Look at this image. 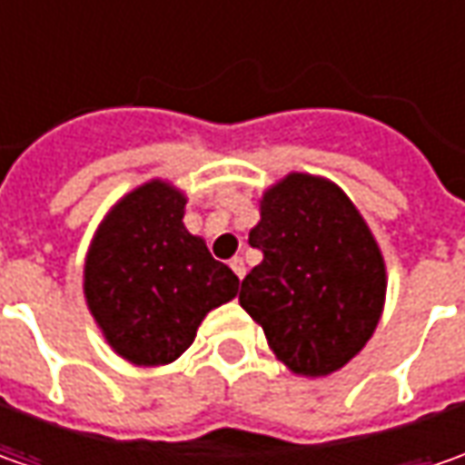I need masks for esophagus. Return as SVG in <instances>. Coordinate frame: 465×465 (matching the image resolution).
I'll list each match as a JSON object with an SVG mask.
<instances>
[{
	"instance_id": "esophagus-1",
	"label": "esophagus",
	"mask_w": 465,
	"mask_h": 465,
	"mask_svg": "<svg viewBox=\"0 0 465 465\" xmlns=\"http://www.w3.org/2000/svg\"><path fill=\"white\" fill-rule=\"evenodd\" d=\"M230 269L235 272V277H238V279L245 277V263H242L241 256H235V259L230 261Z\"/></svg>"
}]
</instances>
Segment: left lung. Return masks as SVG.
Returning <instances> with one entry per match:
<instances>
[{
    "instance_id": "obj_1",
    "label": "left lung",
    "mask_w": 465,
    "mask_h": 465,
    "mask_svg": "<svg viewBox=\"0 0 465 465\" xmlns=\"http://www.w3.org/2000/svg\"><path fill=\"white\" fill-rule=\"evenodd\" d=\"M248 242L263 261L242 279V311L297 375H329L381 321L385 263L370 227L331 181L290 173L263 193Z\"/></svg>"
}]
</instances>
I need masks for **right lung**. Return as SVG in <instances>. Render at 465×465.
I'll return each instance as SVG.
<instances>
[{
    "instance_id": "right-lung-1",
    "label": "right lung",
    "mask_w": 465,
    "mask_h": 465,
    "mask_svg": "<svg viewBox=\"0 0 465 465\" xmlns=\"http://www.w3.org/2000/svg\"><path fill=\"white\" fill-rule=\"evenodd\" d=\"M186 196L150 181L103 220L84 261V297L103 336L134 365H168L212 308L238 295V277L183 227Z\"/></svg>"
}]
</instances>
